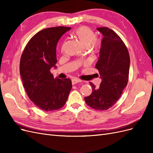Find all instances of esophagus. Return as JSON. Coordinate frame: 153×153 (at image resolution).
Here are the masks:
<instances>
[{
	"label": "esophagus",
	"mask_w": 153,
	"mask_h": 153,
	"mask_svg": "<svg viewBox=\"0 0 153 153\" xmlns=\"http://www.w3.org/2000/svg\"><path fill=\"white\" fill-rule=\"evenodd\" d=\"M71 81H72L73 85H75V84H77V83H79V82H82L81 80L78 79V78H73V79L71 80Z\"/></svg>",
	"instance_id": "obj_1"
}]
</instances>
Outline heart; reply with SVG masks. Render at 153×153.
<instances>
[{"label":"heart","instance_id":"heart-1","mask_svg":"<svg viewBox=\"0 0 153 153\" xmlns=\"http://www.w3.org/2000/svg\"><path fill=\"white\" fill-rule=\"evenodd\" d=\"M73 36L84 47H89L91 51L96 53L100 49V42L95 37L94 31L86 26H81L74 32ZM64 45H62L61 50H63Z\"/></svg>","mask_w":153,"mask_h":153}]
</instances>
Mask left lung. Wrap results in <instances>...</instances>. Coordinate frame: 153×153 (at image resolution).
Masks as SVG:
<instances>
[{
	"label": "left lung",
	"instance_id": "obj_1",
	"mask_svg": "<svg viewBox=\"0 0 153 153\" xmlns=\"http://www.w3.org/2000/svg\"><path fill=\"white\" fill-rule=\"evenodd\" d=\"M97 30L104 36L95 66L102 81L98 89L90 82L92 92L84 99L92 108L103 111L115 104L127 85L130 58L126 45L114 30L108 27Z\"/></svg>",
	"mask_w": 153,
	"mask_h": 153
}]
</instances>
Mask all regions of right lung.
Returning a JSON list of instances; mask_svg holds the SVG:
<instances>
[{"instance_id": "obj_1", "label": "right lung", "mask_w": 153, "mask_h": 153, "mask_svg": "<svg viewBox=\"0 0 153 153\" xmlns=\"http://www.w3.org/2000/svg\"><path fill=\"white\" fill-rule=\"evenodd\" d=\"M71 27H55L40 30L31 38L23 51L20 73L27 96L44 111L63 107L72 88L69 78H54L50 68L57 63L58 41Z\"/></svg>"}]
</instances>
